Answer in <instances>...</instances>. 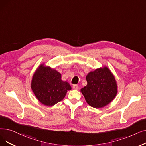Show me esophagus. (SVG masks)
Segmentation results:
<instances>
[{"label": "esophagus", "instance_id": "34e87169", "mask_svg": "<svg viewBox=\"0 0 146 146\" xmlns=\"http://www.w3.org/2000/svg\"><path fill=\"white\" fill-rule=\"evenodd\" d=\"M73 88L74 90H78L79 86L77 85H73Z\"/></svg>", "mask_w": 146, "mask_h": 146}]
</instances>
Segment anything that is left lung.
Returning a JSON list of instances; mask_svg holds the SVG:
<instances>
[{"label":"left lung","instance_id":"1","mask_svg":"<svg viewBox=\"0 0 146 146\" xmlns=\"http://www.w3.org/2000/svg\"><path fill=\"white\" fill-rule=\"evenodd\" d=\"M87 85L80 91L87 103L94 108H101L110 103L117 92L115 77L107 67L89 73Z\"/></svg>","mask_w":146,"mask_h":146}]
</instances>
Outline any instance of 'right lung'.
<instances>
[{
  "label": "right lung",
  "mask_w": 146,
  "mask_h": 146,
  "mask_svg": "<svg viewBox=\"0 0 146 146\" xmlns=\"http://www.w3.org/2000/svg\"><path fill=\"white\" fill-rule=\"evenodd\" d=\"M31 87L36 98L43 104L52 106L60 102L72 88L61 80V75L54 69L40 65L31 80Z\"/></svg>",
  "instance_id": "obj_1"
}]
</instances>
